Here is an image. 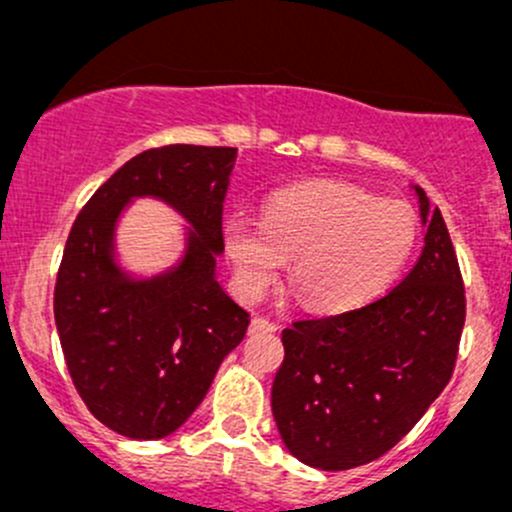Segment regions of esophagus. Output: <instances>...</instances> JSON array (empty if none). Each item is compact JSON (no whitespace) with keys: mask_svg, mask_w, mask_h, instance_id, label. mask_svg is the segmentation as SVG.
<instances>
[{"mask_svg":"<svg viewBox=\"0 0 512 512\" xmlns=\"http://www.w3.org/2000/svg\"><path fill=\"white\" fill-rule=\"evenodd\" d=\"M276 330H279V325L272 320H267V317H252L250 334H267V332H276Z\"/></svg>","mask_w":512,"mask_h":512,"instance_id":"esophagus-1","label":"esophagus"}]
</instances>
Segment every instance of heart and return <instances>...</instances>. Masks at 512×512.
<instances>
[{
  "instance_id": "obj_1",
  "label": "heart",
  "mask_w": 512,
  "mask_h": 512,
  "mask_svg": "<svg viewBox=\"0 0 512 512\" xmlns=\"http://www.w3.org/2000/svg\"><path fill=\"white\" fill-rule=\"evenodd\" d=\"M416 216L351 182H305L269 199L262 223L231 216L223 245L245 298H260L291 260L289 281L308 308L339 313L392 284L416 245Z\"/></svg>"
}]
</instances>
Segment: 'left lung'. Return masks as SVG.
I'll use <instances>...</instances> for the list:
<instances>
[{
    "label": "left lung",
    "instance_id": "left-lung-1",
    "mask_svg": "<svg viewBox=\"0 0 512 512\" xmlns=\"http://www.w3.org/2000/svg\"><path fill=\"white\" fill-rule=\"evenodd\" d=\"M416 195L426 245L395 289L281 332L274 421L291 455L315 469L342 472L383 457L455 370L467 315L462 272L440 209L421 187Z\"/></svg>",
    "mask_w": 512,
    "mask_h": 512
}]
</instances>
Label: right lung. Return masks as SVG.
Returning a JSON list of instances; mask_svg holds the SVG:
<instances>
[{
  "mask_svg": "<svg viewBox=\"0 0 512 512\" xmlns=\"http://www.w3.org/2000/svg\"><path fill=\"white\" fill-rule=\"evenodd\" d=\"M231 146L168 144L134 156L76 216L55 284V325L72 383L101 424L134 440L166 438L190 419L250 315L214 279L223 250ZM173 203L196 233L173 273L127 280L112 231L132 196Z\"/></svg>",
  "mask_w": 512,
  "mask_h": 512,
  "instance_id": "1",
  "label": "right lung"
}]
</instances>
